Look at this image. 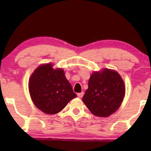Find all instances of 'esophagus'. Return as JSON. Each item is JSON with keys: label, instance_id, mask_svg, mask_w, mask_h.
<instances>
[{"label": "esophagus", "instance_id": "esophagus-1", "mask_svg": "<svg viewBox=\"0 0 151 151\" xmlns=\"http://www.w3.org/2000/svg\"><path fill=\"white\" fill-rule=\"evenodd\" d=\"M83 95H84V93H83V92H82V93L77 94V96H78V98H82V97L83 96Z\"/></svg>", "mask_w": 151, "mask_h": 151}]
</instances>
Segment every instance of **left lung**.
I'll return each instance as SVG.
<instances>
[{
  "mask_svg": "<svg viewBox=\"0 0 151 151\" xmlns=\"http://www.w3.org/2000/svg\"><path fill=\"white\" fill-rule=\"evenodd\" d=\"M124 94V83L119 74L104 68L91 75L83 101L94 115L107 117L118 110Z\"/></svg>",
  "mask_w": 151,
  "mask_h": 151,
  "instance_id": "left-lung-1",
  "label": "left lung"
}]
</instances>
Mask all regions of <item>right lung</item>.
<instances>
[{
  "label": "right lung",
  "mask_w": 151,
  "mask_h": 151,
  "mask_svg": "<svg viewBox=\"0 0 151 151\" xmlns=\"http://www.w3.org/2000/svg\"><path fill=\"white\" fill-rule=\"evenodd\" d=\"M29 89L35 105L50 114L59 112L76 97L63 69H54L50 63L36 68L30 76Z\"/></svg>",
  "instance_id": "1"
}]
</instances>
